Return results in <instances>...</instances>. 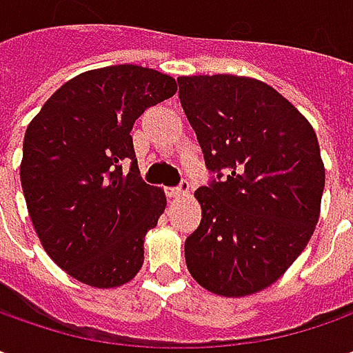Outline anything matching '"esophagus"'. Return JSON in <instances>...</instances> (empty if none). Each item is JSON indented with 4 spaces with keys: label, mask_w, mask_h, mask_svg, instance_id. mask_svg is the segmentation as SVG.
Listing matches in <instances>:
<instances>
[{
    "label": "esophagus",
    "mask_w": 353,
    "mask_h": 353,
    "mask_svg": "<svg viewBox=\"0 0 353 353\" xmlns=\"http://www.w3.org/2000/svg\"><path fill=\"white\" fill-rule=\"evenodd\" d=\"M188 192H190V184L184 181V183H181V186L169 188V192H167V194H169L170 198H181V196H186Z\"/></svg>",
    "instance_id": "34e87169"
}]
</instances>
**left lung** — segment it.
<instances>
[{"instance_id": "1", "label": "left lung", "mask_w": 353, "mask_h": 353, "mask_svg": "<svg viewBox=\"0 0 353 353\" xmlns=\"http://www.w3.org/2000/svg\"><path fill=\"white\" fill-rule=\"evenodd\" d=\"M179 86L206 167L218 172L194 192L202 222L184 241L186 267L220 296L263 291L294 263L319 222L326 174L316 133L261 80L181 76Z\"/></svg>"}]
</instances>
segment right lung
Returning <instances> with one entry per match:
<instances>
[{
    "label": "right lung",
    "instance_id": "right-lung-1",
    "mask_svg": "<svg viewBox=\"0 0 353 353\" xmlns=\"http://www.w3.org/2000/svg\"><path fill=\"white\" fill-rule=\"evenodd\" d=\"M176 80L137 64L74 76L33 117L23 139L21 186L48 257L76 281L114 289L143 265V241L167 196L143 183L135 119L174 96ZM121 160H131L128 173Z\"/></svg>",
    "mask_w": 353,
    "mask_h": 353
}]
</instances>
